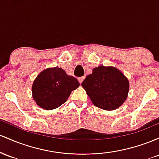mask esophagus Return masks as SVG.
Wrapping results in <instances>:
<instances>
[{
  "label": "esophagus",
  "mask_w": 159,
  "mask_h": 159,
  "mask_svg": "<svg viewBox=\"0 0 159 159\" xmlns=\"http://www.w3.org/2000/svg\"><path fill=\"white\" fill-rule=\"evenodd\" d=\"M84 79H85V76H81V77H80L79 79H78V80H79L80 84H81V83H83V80H84Z\"/></svg>",
  "instance_id": "34e87169"
}]
</instances>
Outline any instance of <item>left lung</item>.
Returning <instances> with one entry per match:
<instances>
[{"instance_id":"obj_1","label":"left lung","mask_w":159,"mask_h":159,"mask_svg":"<svg viewBox=\"0 0 159 159\" xmlns=\"http://www.w3.org/2000/svg\"><path fill=\"white\" fill-rule=\"evenodd\" d=\"M94 106L105 110L117 109L125 102L129 90V82L114 67L101 65L82 83Z\"/></svg>"}]
</instances>
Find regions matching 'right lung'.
Returning <instances> with one entry per match:
<instances>
[{
  "label": "right lung",
  "instance_id": "add662e5",
  "mask_svg": "<svg viewBox=\"0 0 159 159\" xmlns=\"http://www.w3.org/2000/svg\"><path fill=\"white\" fill-rule=\"evenodd\" d=\"M79 85L76 78L68 76L61 67L47 68L39 74L34 81L33 98L40 107L53 110L66 102L71 92Z\"/></svg>",
  "mask_w": 159,
  "mask_h": 159
}]
</instances>
